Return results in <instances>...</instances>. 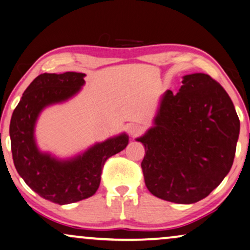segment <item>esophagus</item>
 Wrapping results in <instances>:
<instances>
[{
  "label": "esophagus",
  "mask_w": 250,
  "mask_h": 250,
  "mask_svg": "<svg viewBox=\"0 0 250 250\" xmlns=\"http://www.w3.org/2000/svg\"><path fill=\"white\" fill-rule=\"evenodd\" d=\"M127 129H128V132L132 136V137H135V136H137L142 132V127L139 125H137V123H130Z\"/></svg>",
  "instance_id": "34e87169"
}]
</instances>
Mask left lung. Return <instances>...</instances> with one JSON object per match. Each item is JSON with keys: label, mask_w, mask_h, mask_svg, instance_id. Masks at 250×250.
<instances>
[{"label": "left lung", "mask_w": 250, "mask_h": 250, "mask_svg": "<svg viewBox=\"0 0 250 250\" xmlns=\"http://www.w3.org/2000/svg\"><path fill=\"white\" fill-rule=\"evenodd\" d=\"M240 121L223 86L208 74L183 76L167 90L153 127L136 138L145 147V185L153 195L191 205L208 197L233 165Z\"/></svg>", "instance_id": "left-lung-1"}]
</instances>
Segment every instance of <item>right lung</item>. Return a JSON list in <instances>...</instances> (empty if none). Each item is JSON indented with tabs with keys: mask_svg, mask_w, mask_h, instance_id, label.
Returning a JSON list of instances; mask_svg holds the SVG:
<instances>
[{
	"mask_svg": "<svg viewBox=\"0 0 250 250\" xmlns=\"http://www.w3.org/2000/svg\"><path fill=\"white\" fill-rule=\"evenodd\" d=\"M84 76L76 72L39 75L22 94L10 122L13 164L19 176L40 197L58 205L94 195L101 184L105 161L123 151L129 143V136L122 132L67 159L39 148L35 125L40 114L49 106L78 95L85 83Z\"/></svg>",
	"mask_w": 250,
	"mask_h": 250,
	"instance_id": "obj_1",
	"label": "right lung"
}]
</instances>
